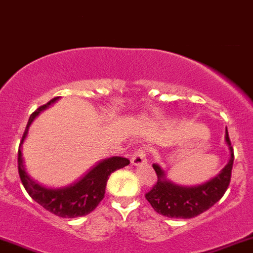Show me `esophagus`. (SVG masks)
I'll list each match as a JSON object with an SVG mask.
<instances>
[{
    "label": "esophagus",
    "mask_w": 253,
    "mask_h": 253,
    "mask_svg": "<svg viewBox=\"0 0 253 253\" xmlns=\"http://www.w3.org/2000/svg\"><path fill=\"white\" fill-rule=\"evenodd\" d=\"M145 162H146L145 151H136V152H135L134 156H132V158H131L132 165H135V167H138V165H142Z\"/></svg>",
    "instance_id": "obj_1"
}]
</instances>
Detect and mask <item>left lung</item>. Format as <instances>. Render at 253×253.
Segmentation results:
<instances>
[{
	"label": "left lung",
	"mask_w": 253,
	"mask_h": 253,
	"mask_svg": "<svg viewBox=\"0 0 253 253\" xmlns=\"http://www.w3.org/2000/svg\"><path fill=\"white\" fill-rule=\"evenodd\" d=\"M225 143L230 158L227 165L211 180L197 186H180L167 177V172L159 164H153L158 181L146 194L152 208L157 212L170 218H193L218 202L230 183L234 152L230 143L228 130H225Z\"/></svg>",
	"instance_id": "1"
}]
</instances>
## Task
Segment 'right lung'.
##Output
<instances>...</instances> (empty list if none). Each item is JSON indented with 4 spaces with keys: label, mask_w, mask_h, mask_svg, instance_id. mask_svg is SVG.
<instances>
[{
    "label": "right lung",
    "mask_w": 253,
    "mask_h": 253,
    "mask_svg": "<svg viewBox=\"0 0 253 253\" xmlns=\"http://www.w3.org/2000/svg\"><path fill=\"white\" fill-rule=\"evenodd\" d=\"M59 99H60L59 96L54 97L49 102L37 108L30 116L25 132H24L20 146H19L18 170L26 192L29 193V195L35 202L39 203L42 208H44L51 213L56 214V216L64 217V218H75V217L85 216V214L90 213L99 205V203L105 197L106 184H107V180L111 173L129 165L130 162L123 157H112V158L100 160L80 180L70 184V186L60 187V188L45 187L41 184L40 182L34 180L26 171L21 146L28 136L30 126L35 121V118L42 111H44L54 102L58 101Z\"/></svg>",
    "instance_id": "add662e5"
}]
</instances>
